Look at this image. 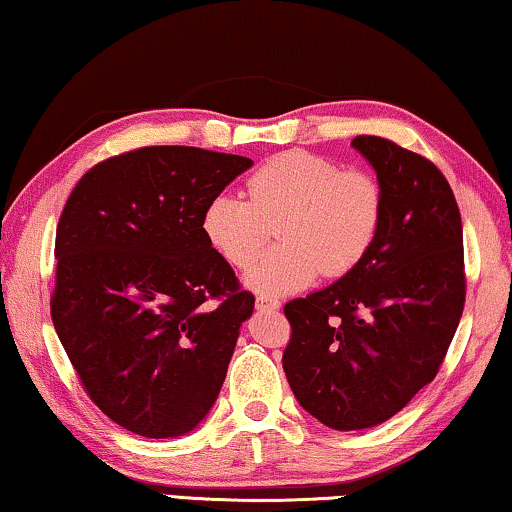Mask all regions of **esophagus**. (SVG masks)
<instances>
[{"mask_svg": "<svg viewBox=\"0 0 512 512\" xmlns=\"http://www.w3.org/2000/svg\"><path fill=\"white\" fill-rule=\"evenodd\" d=\"M279 307H281V302L274 298H268V295H258L256 298V309H261V311H277Z\"/></svg>", "mask_w": 512, "mask_h": 512, "instance_id": "obj_1", "label": "esophagus"}]
</instances>
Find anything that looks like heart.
<instances>
[{"label":"heart","mask_w":512,"mask_h":512,"mask_svg":"<svg viewBox=\"0 0 512 512\" xmlns=\"http://www.w3.org/2000/svg\"><path fill=\"white\" fill-rule=\"evenodd\" d=\"M244 198L221 191L205 205L201 231L210 247L235 268L254 261L263 219H279L277 249L244 274L261 295H286L328 274L353 270L372 247L383 219V191L365 170L305 150L281 152L249 177Z\"/></svg>","instance_id":"heart-1"}]
</instances>
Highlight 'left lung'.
Returning a JSON list of instances; mask_svg holds the SVG:
<instances>
[{
    "label": "left lung",
    "instance_id": "1",
    "mask_svg": "<svg viewBox=\"0 0 512 512\" xmlns=\"http://www.w3.org/2000/svg\"><path fill=\"white\" fill-rule=\"evenodd\" d=\"M351 147L383 191L379 235L342 279L284 307L281 360L298 404L337 432L381 425L434 379L466 291L462 219L441 170L379 136Z\"/></svg>",
    "mask_w": 512,
    "mask_h": 512
}]
</instances>
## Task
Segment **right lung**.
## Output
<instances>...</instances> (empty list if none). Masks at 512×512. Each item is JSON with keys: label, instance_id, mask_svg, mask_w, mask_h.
Returning <instances> with one entry per match:
<instances>
[{"label": "right lung", "instance_id": "obj_1", "mask_svg": "<svg viewBox=\"0 0 512 512\" xmlns=\"http://www.w3.org/2000/svg\"><path fill=\"white\" fill-rule=\"evenodd\" d=\"M251 166L143 147L94 166L64 205L53 325L92 402L133 434L177 439L217 402L254 295L207 244L201 217Z\"/></svg>", "mask_w": 512, "mask_h": 512}]
</instances>
